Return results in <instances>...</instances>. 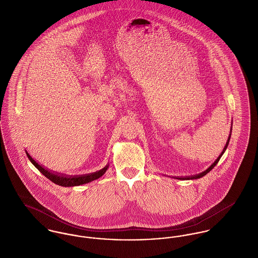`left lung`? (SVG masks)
Wrapping results in <instances>:
<instances>
[{
  "instance_id": "obj_1",
  "label": "left lung",
  "mask_w": 258,
  "mask_h": 258,
  "mask_svg": "<svg viewBox=\"0 0 258 258\" xmlns=\"http://www.w3.org/2000/svg\"><path fill=\"white\" fill-rule=\"evenodd\" d=\"M228 142H229V138L227 139V142H226V144H225V146L223 148V150H222V152H221V155L224 153V151L226 150V148L228 146ZM220 157H221V155L219 156V158L216 160V162L213 164V165H211L210 166V168H208L206 171H204V172H202V173H200V174H198V175H194V176H191V177H187V179H191V180H195V179H200V178H202V177H204V176H206L216 165H217V163H218V161L220 160Z\"/></svg>"
}]
</instances>
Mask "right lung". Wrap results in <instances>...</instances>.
<instances>
[{"instance_id": "add662e5", "label": "right lung", "mask_w": 258, "mask_h": 258, "mask_svg": "<svg viewBox=\"0 0 258 258\" xmlns=\"http://www.w3.org/2000/svg\"><path fill=\"white\" fill-rule=\"evenodd\" d=\"M26 153H27V156H28L29 160L33 163V165L44 177L49 179L52 183L61 185V186H74V185H80V184L90 183V182H92L94 180H97L100 177H102L106 173V171L109 167V165L107 164L104 168H102L101 170L96 171L94 173L85 174V175H78V176H69V175H66V174H59V173L52 172V171H49V170L45 169L44 167L39 165L34 158H32V156L28 152H26Z\"/></svg>"}]
</instances>
